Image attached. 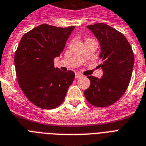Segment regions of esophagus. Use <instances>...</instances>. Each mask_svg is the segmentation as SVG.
<instances>
[{"label":"esophagus","mask_w":146,"mask_h":146,"mask_svg":"<svg viewBox=\"0 0 146 146\" xmlns=\"http://www.w3.org/2000/svg\"><path fill=\"white\" fill-rule=\"evenodd\" d=\"M75 76L76 79H78V78H80V77L82 76V74H80V73H76Z\"/></svg>","instance_id":"34e87169"}]
</instances>
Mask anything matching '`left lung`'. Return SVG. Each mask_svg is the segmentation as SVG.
Masks as SVG:
<instances>
[{
  "instance_id": "1",
  "label": "left lung",
  "mask_w": 146,
  "mask_h": 146,
  "mask_svg": "<svg viewBox=\"0 0 146 146\" xmlns=\"http://www.w3.org/2000/svg\"><path fill=\"white\" fill-rule=\"evenodd\" d=\"M87 28L100 42L101 64L99 67L104 74L101 79L88 76L91 85L84 94L93 106L106 107L115 104L126 92L132 76L134 55L131 45L121 32L104 23Z\"/></svg>"
}]
</instances>
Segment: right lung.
Segmentation results:
<instances>
[{
	"mask_svg": "<svg viewBox=\"0 0 146 146\" xmlns=\"http://www.w3.org/2000/svg\"><path fill=\"white\" fill-rule=\"evenodd\" d=\"M75 26L62 28L41 25L24 34L15 51V73L25 95L38 107L49 110L63 103L75 73L54 68Z\"/></svg>",
	"mask_w": 146,
	"mask_h": 146,
	"instance_id": "1",
	"label": "right lung"
}]
</instances>
